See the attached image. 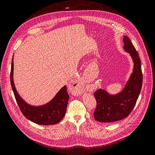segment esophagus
Returning a JSON list of instances; mask_svg holds the SVG:
<instances>
[{
	"label": "esophagus",
	"instance_id": "34e87169",
	"mask_svg": "<svg viewBox=\"0 0 155 155\" xmlns=\"http://www.w3.org/2000/svg\"><path fill=\"white\" fill-rule=\"evenodd\" d=\"M74 85V86H73V85ZM72 87L74 88L75 92H76L77 93L79 94L82 92V91L83 90V81H77V82H75L74 83Z\"/></svg>",
	"mask_w": 155,
	"mask_h": 155
}]
</instances>
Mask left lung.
<instances>
[{
	"label": "left lung",
	"mask_w": 155,
	"mask_h": 155,
	"mask_svg": "<svg viewBox=\"0 0 155 155\" xmlns=\"http://www.w3.org/2000/svg\"><path fill=\"white\" fill-rule=\"evenodd\" d=\"M124 49L133 59V71L121 92L110 95L100 88L94 94L97 103L94 118L101 122H114L127 117L135 106L142 89L143 76L138 53L128 37H124Z\"/></svg>",
	"instance_id": "8db88e82"
}]
</instances>
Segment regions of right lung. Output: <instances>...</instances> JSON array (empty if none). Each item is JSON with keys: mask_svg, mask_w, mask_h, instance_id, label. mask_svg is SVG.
<instances>
[{"mask_svg": "<svg viewBox=\"0 0 155 155\" xmlns=\"http://www.w3.org/2000/svg\"><path fill=\"white\" fill-rule=\"evenodd\" d=\"M13 56L12 63L10 81L14 96L20 109L27 119L39 125H54L59 123L66 113L69 95L65 85L60 89L57 94L47 104L41 106H32L18 94L13 82Z\"/></svg>", "mask_w": 155, "mask_h": 155, "instance_id": "right-lung-1", "label": "right lung"}]
</instances>
